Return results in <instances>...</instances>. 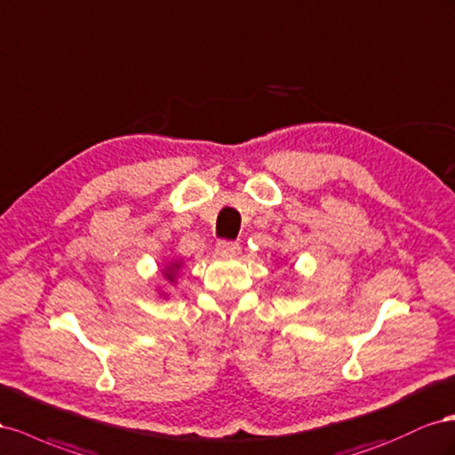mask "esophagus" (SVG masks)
Instances as JSON below:
<instances>
[{"instance_id":"esophagus-1","label":"esophagus","mask_w":455,"mask_h":455,"mask_svg":"<svg viewBox=\"0 0 455 455\" xmlns=\"http://www.w3.org/2000/svg\"><path fill=\"white\" fill-rule=\"evenodd\" d=\"M217 251L220 255H238L240 253V243L235 240H219L217 242Z\"/></svg>"}]
</instances>
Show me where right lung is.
Here are the masks:
<instances>
[{
	"label": "right lung",
	"mask_w": 455,
	"mask_h": 455,
	"mask_svg": "<svg viewBox=\"0 0 455 455\" xmlns=\"http://www.w3.org/2000/svg\"><path fill=\"white\" fill-rule=\"evenodd\" d=\"M177 268H179V263H173L172 267H167V268H165V278L173 282V280H175V270H177Z\"/></svg>",
	"instance_id": "right-lung-1"
}]
</instances>
